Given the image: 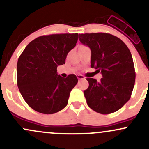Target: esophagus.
Listing matches in <instances>:
<instances>
[{
  "mask_svg": "<svg viewBox=\"0 0 149 149\" xmlns=\"http://www.w3.org/2000/svg\"><path fill=\"white\" fill-rule=\"evenodd\" d=\"M77 78H78V79H79V80H83V79H85V77L83 76V75H80V74L77 75Z\"/></svg>",
  "mask_w": 149,
  "mask_h": 149,
  "instance_id": "obj_1",
  "label": "esophagus"
}]
</instances>
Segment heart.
<instances>
[{"label":"heart","instance_id":"obj_1","mask_svg":"<svg viewBox=\"0 0 149 149\" xmlns=\"http://www.w3.org/2000/svg\"><path fill=\"white\" fill-rule=\"evenodd\" d=\"M80 47H81V46H80Z\"/></svg>","mask_w":149,"mask_h":149}]
</instances>
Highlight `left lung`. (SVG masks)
<instances>
[{
    "instance_id": "1",
    "label": "left lung",
    "mask_w": 149,
    "mask_h": 149,
    "mask_svg": "<svg viewBox=\"0 0 149 149\" xmlns=\"http://www.w3.org/2000/svg\"><path fill=\"white\" fill-rule=\"evenodd\" d=\"M78 38L91 49V67L103 77L99 82L86 78L87 104L101 114L117 111L130 99L134 88L136 74L130 51L123 40L110 33H82Z\"/></svg>"
}]
</instances>
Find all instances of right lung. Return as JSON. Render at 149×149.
Segmentation results:
<instances>
[{
    "mask_svg": "<svg viewBox=\"0 0 149 149\" xmlns=\"http://www.w3.org/2000/svg\"><path fill=\"white\" fill-rule=\"evenodd\" d=\"M78 33L51 34L28 44L18 59L17 86L29 107L43 114H53L67 105L70 92L78 83L75 74L63 78L57 66L76 45Z\"/></svg>",
    "mask_w": 149,
    "mask_h": 149,
    "instance_id": "add662e5",
    "label": "right lung"
}]
</instances>
